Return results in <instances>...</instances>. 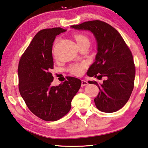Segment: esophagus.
Returning <instances> with one entry per match:
<instances>
[{"label":"esophagus","instance_id":"obj_1","mask_svg":"<svg viewBox=\"0 0 148 148\" xmlns=\"http://www.w3.org/2000/svg\"><path fill=\"white\" fill-rule=\"evenodd\" d=\"M88 85V83H87V82H86V80H82V87H84V86H86Z\"/></svg>","mask_w":148,"mask_h":148}]
</instances>
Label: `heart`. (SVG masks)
Segmentation results:
<instances>
[{
	"label": "heart",
	"instance_id": "b5f03b06",
	"mask_svg": "<svg viewBox=\"0 0 148 148\" xmlns=\"http://www.w3.org/2000/svg\"><path fill=\"white\" fill-rule=\"evenodd\" d=\"M74 38L76 40L77 45L85 43V42H89V40L88 37L86 35L82 34H77L74 36ZM85 67L84 64H72L69 67V71L71 74L76 75V76H80L84 72V68Z\"/></svg>",
	"mask_w": 148,
	"mask_h": 148
}]
</instances>
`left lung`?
Instances as JSON below:
<instances>
[{"mask_svg":"<svg viewBox=\"0 0 148 148\" xmlns=\"http://www.w3.org/2000/svg\"><path fill=\"white\" fill-rule=\"evenodd\" d=\"M71 27L79 31H89L96 40L95 61L90 66L87 75L99 77V79L106 77L101 84L95 81L88 82L97 85L100 90L94 99L97 108L106 113L121 109L131 97L135 77L133 57L121 34L109 24L99 20Z\"/></svg>","mask_w":148,"mask_h":148,"instance_id":"8db88e82","label":"left lung"}]
</instances>
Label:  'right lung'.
I'll return each instance as SVG.
<instances>
[{
	"label": "right lung",
	"mask_w": 148,
	"mask_h": 148,
	"mask_svg": "<svg viewBox=\"0 0 148 148\" xmlns=\"http://www.w3.org/2000/svg\"><path fill=\"white\" fill-rule=\"evenodd\" d=\"M66 30H41L35 35L21 57L18 66L19 90L32 113L47 121H57L71 108V102L81 87L82 81L74 77L53 86L52 46L57 35Z\"/></svg>",
	"instance_id": "1"
}]
</instances>
